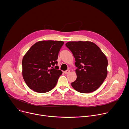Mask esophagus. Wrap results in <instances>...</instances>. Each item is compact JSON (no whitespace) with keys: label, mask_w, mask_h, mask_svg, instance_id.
<instances>
[{"label":"esophagus","mask_w":129,"mask_h":129,"mask_svg":"<svg viewBox=\"0 0 129 129\" xmlns=\"http://www.w3.org/2000/svg\"><path fill=\"white\" fill-rule=\"evenodd\" d=\"M64 73H65V74H67V73H68L70 72V70H69V69H68V70H66V71H64Z\"/></svg>","instance_id":"esophagus-1"}]
</instances>
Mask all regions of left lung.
<instances>
[{
	"mask_svg": "<svg viewBox=\"0 0 129 129\" xmlns=\"http://www.w3.org/2000/svg\"><path fill=\"white\" fill-rule=\"evenodd\" d=\"M76 60L77 80L72 87L81 93L98 89L107 76L108 60L95 43L90 41H70L66 43Z\"/></svg>",
	"mask_w": 129,
	"mask_h": 129,
	"instance_id": "8db88e82",
	"label": "left lung"
}]
</instances>
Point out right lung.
Masks as SVG:
<instances>
[{
	"label": "right lung",
	"mask_w": 129,
	"mask_h": 129,
	"mask_svg": "<svg viewBox=\"0 0 129 129\" xmlns=\"http://www.w3.org/2000/svg\"><path fill=\"white\" fill-rule=\"evenodd\" d=\"M63 41H40L34 44L24 56L22 76L27 86L38 93H45L56 86L62 74L57 61Z\"/></svg>",
	"instance_id": "add662e5"
}]
</instances>
